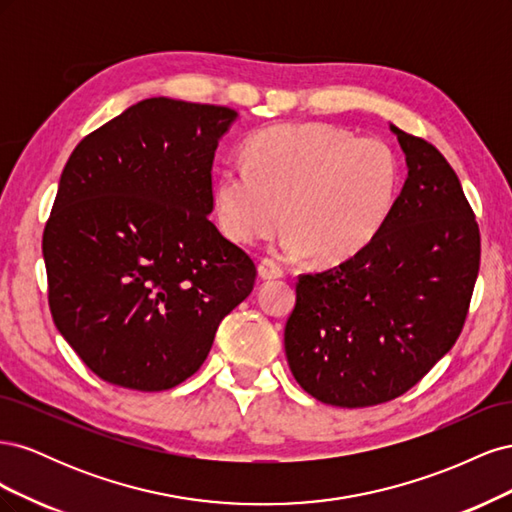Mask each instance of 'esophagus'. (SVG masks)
I'll use <instances>...</instances> for the list:
<instances>
[{
    "label": "esophagus",
    "instance_id": "34e87169",
    "mask_svg": "<svg viewBox=\"0 0 512 512\" xmlns=\"http://www.w3.org/2000/svg\"><path fill=\"white\" fill-rule=\"evenodd\" d=\"M282 275H284V269L277 265L275 260H271V258L260 260V265H258L260 280H275V277H282Z\"/></svg>",
    "mask_w": 512,
    "mask_h": 512
}]
</instances>
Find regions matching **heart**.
<instances>
[{"label":"heart","mask_w":512,"mask_h":512,"mask_svg":"<svg viewBox=\"0 0 512 512\" xmlns=\"http://www.w3.org/2000/svg\"><path fill=\"white\" fill-rule=\"evenodd\" d=\"M245 164L215 179L224 235L254 245L290 228L282 254L337 265L374 241L397 205L401 160L382 138L329 123H277L245 143Z\"/></svg>","instance_id":"b5f03b06"}]
</instances>
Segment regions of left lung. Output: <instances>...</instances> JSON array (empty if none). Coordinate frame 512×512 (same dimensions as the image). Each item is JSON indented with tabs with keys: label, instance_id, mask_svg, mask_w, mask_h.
<instances>
[{
	"label": "left lung",
	"instance_id": "8db88e82",
	"mask_svg": "<svg viewBox=\"0 0 512 512\" xmlns=\"http://www.w3.org/2000/svg\"><path fill=\"white\" fill-rule=\"evenodd\" d=\"M408 177L380 235L299 277L284 348L294 380L322 404L378 406L404 395L451 350L480 265V232L455 170L391 123Z\"/></svg>",
	"mask_w": 512,
	"mask_h": 512
}]
</instances>
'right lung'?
Here are the masks:
<instances>
[{"instance_id":"1","label":"right lung","mask_w":512,"mask_h":512,"mask_svg":"<svg viewBox=\"0 0 512 512\" xmlns=\"http://www.w3.org/2000/svg\"><path fill=\"white\" fill-rule=\"evenodd\" d=\"M237 117L149 98L72 151L42 254L55 327L102 380L173 389L252 292V258L209 222L215 149Z\"/></svg>"}]
</instances>
